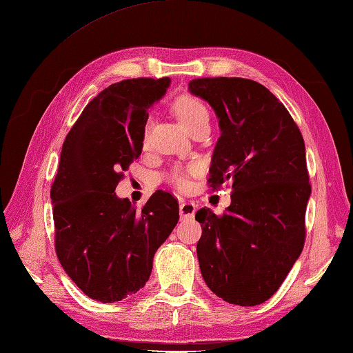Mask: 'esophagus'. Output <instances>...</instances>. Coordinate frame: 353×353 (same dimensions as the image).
I'll list each match as a JSON object with an SVG mask.
<instances>
[{"mask_svg":"<svg viewBox=\"0 0 353 353\" xmlns=\"http://www.w3.org/2000/svg\"><path fill=\"white\" fill-rule=\"evenodd\" d=\"M197 205L194 201H186L183 200L181 206H179V212H181V219H192L194 214H196Z\"/></svg>","mask_w":353,"mask_h":353,"instance_id":"1","label":"esophagus"}]
</instances>
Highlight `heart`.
Segmentation results:
<instances>
[{"mask_svg": "<svg viewBox=\"0 0 353 353\" xmlns=\"http://www.w3.org/2000/svg\"><path fill=\"white\" fill-rule=\"evenodd\" d=\"M172 110H174V115L179 119L186 130L191 132L197 124L208 121L209 119V112L205 106V103L199 100L197 97L194 95H181L177 97V100L172 104ZM176 183L183 188L186 185V181L182 176H176Z\"/></svg>", "mask_w": 353, "mask_h": 353, "instance_id": "heart-1", "label": "heart"}]
</instances>
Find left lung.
<instances>
[{"mask_svg":"<svg viewBox=\"0 0 353 353\" xmlns=\"http://www.w3.org/2000/svg\"><path fill=\"white\" fill-rule=\"evenodd\" d=\"M190 92L219 117L209 186L232 183L223 215L200 209L201 276L223 301L254 306L279 290L305 243L311 196L305 142L287 108L258 81L191 80Z\"/></svg>","mask_w":353,"mask_h":353,"instance_id":"left-lung-1","label":"left lung"}]
</instances>
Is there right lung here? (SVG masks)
<instances>
[{
	"label": "right lung",
	"instance_id": "1",
	"mask_svg": "<svg viewBox=\"0 0 353 353\" xmlns=\"http://www.w3.org/2000/svg\"><path fill=\"white\" fill-rule=\"evenodd\" d=\"M170 79H129L104 89L66 134L50 197L56 253L88 297L119 302L144 287L153 256L179 221V203L156 191L138 211L115 194L142 152L148 109Z\"/></svg>",
	"mask_w": 353,
	"mask_h": 353
}]
</instances>
